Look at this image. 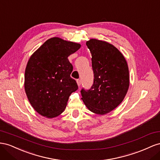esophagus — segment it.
Listing matches in <instances>:
<instances>
[{
  "label": "esophagus",
  "instance_id": "esophagus-1",
  "mask_svg": "<svg viewBox=\"0 0 160 160\" xmlns=\"http://www.w3.org/2000/svg\"><path fill=\"white\" fill-rule=\"evenodd\" d=\"M77 84H78V86H80V84H81V80H77Z\"/></svg>",
  "mask_w": 160,
  "mask_h": 160
}]
</instances>
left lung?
<instances>
[{
	"mask_svg": "<svg viewBox=\"0 0 160 160\" xmlns=\"http://www.w3.org/2000/svg\"><path fill=\"white\" fill-rule=\"evenodd\" d=\"M86 45L92 54L94 82L89 90H81L82 100L90 111L104 115L122 102L129 86L125 58L114 45L91 39Z\"/></svg>",
	"mask_w": 160,
	"mask_h": 160,
	"instance_id": "left-lung-1",
	"label": "left lung"
}]
</instances>
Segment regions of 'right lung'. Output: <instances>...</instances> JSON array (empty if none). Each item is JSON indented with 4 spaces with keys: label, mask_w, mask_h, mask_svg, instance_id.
I'll use <instances>...</instances> for the list:
<instances>
[{
    "label": "right lung",
    "mask_w": 160,
    "mask_h": 160,
    "mask_svg": "<svg viewBox=\"0 0 160 160\" xmlns=\"http://www.w3.org/2000/svg\"><path fill=\"white\" fill-rule=\"evenodd\" d=\"M80 46L53 38L29 58L25 72V90L31 106L41 115L48 118L60 115L70 94L78 88L70 77L73 66L68 57Z\"/></svg>",
    "instance_id": "add662e5"
}]
</instances>
